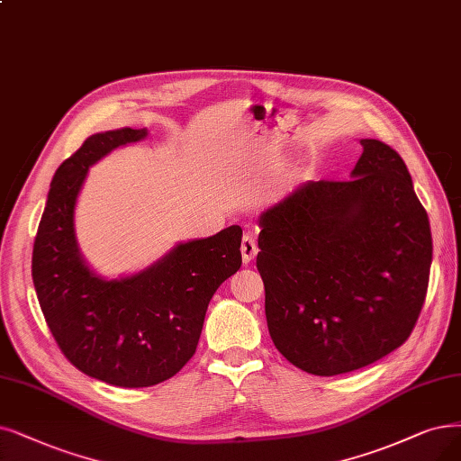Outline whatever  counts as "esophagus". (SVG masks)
I'll list each match as a JSON object with an SVG mask.
<instances>
[{
  "label": "esophagus",
  "instance_id": "obj_1",
  "mask_svg": "<svg viewBox=\"0 0 461 461\" xmlns=\"http://www.w3.org/2000/svg\"><path fill=\"white\" fill-rule=\"evenodd\" d=\"M240 249H242V261H244L246 265H249V263L255 259L257 251H259V248H257V242L253 240L251 234H244Z\"/></svg>",
  "mask_w": 461,
  "mask_h": 461
}]
</instances>
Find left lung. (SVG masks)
Returning <instances> with one entry per match:
<instances>
[{
	"instance_id": "1",
	"label": "left lung",
	"mask_w": 461,
	"mask_h": 461,
	"mask_svg": "<svg viewBox=\"0 0 461 461\" xmlns=\"http://www.w3.org/2000/svg\"><path fill=\"white\" fill-rule=\"evenodd\" d=\"M348 181H306L259 217L268 333L301 371L361 369L407 340L426 301L431 229L407 164L378 140Z\"/></svg>"
}]
</instances>
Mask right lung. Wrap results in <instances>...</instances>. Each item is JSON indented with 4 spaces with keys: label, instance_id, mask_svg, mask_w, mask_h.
Instances as JSON below:
<instances>
[{
    "label": "right lung",
    "instance_id": "1",
    "mask_svg": "<svg viewBox=\"0 0 461 461\" xmlns=\"http://www.w3.org/2000/svg\"><path fill=\"white\" fill-rule=\"evenodd\" d=\"M147 128L92 134L60 164L33 244L32 278L62 354L92 378L149 388L179 373L196 349L217 287L242 265V229L179 242L158 261L107 280L88 267L76 236V206L88 168Z\"/></svg>",
    "mask_w": 461,
    "mask_h": 461
}]
</instances>
